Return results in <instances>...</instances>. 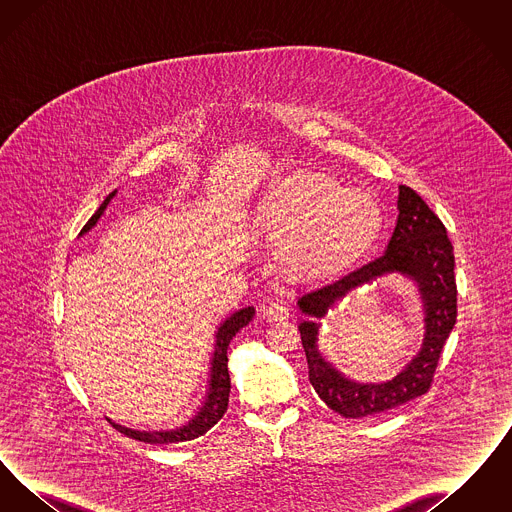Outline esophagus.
<instances>
[{"label":"esophagus","instance_id":"esophagus-1","mask_svg":"<svg viewBox=\"0 0 512 512\" xmlns=\"http://www.w3.org/2000/svg\"><path fill=\"white\" fill-rule=\"evenodd\" d=\"M288 315H290V309L282 299H270L267 305H263V317L272 320V322L286 320Z\"/></svg>","mask_w":512,"mask_h":512}]
</instances>
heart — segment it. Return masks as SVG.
Returning a JSON list of instances; mask_svg holds the SVG:
<instances>
[{
	"mask_svg": "<svg viewBox=\"0 0 512 512\" xmlns=\"http://www.w3.org/2000/svg\"><path fill=\"white\" fill-rule=\"evenodd\" d=\"M255 228L280 238V259L292 270H326L361 255L380 230V209L363 192L334 178L295 171L270 180L251 209Z\"/></svg>",
	"mask_w": 512,
	"mask_h": 512,
	"instance_id": "1",
	"label": "heart"
}]
</instances>
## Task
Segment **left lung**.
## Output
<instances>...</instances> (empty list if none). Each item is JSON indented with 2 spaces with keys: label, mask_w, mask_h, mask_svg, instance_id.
<instances>
[{
  "label": "left lung",
  "mask_w": 512,
  "mask_h": 512,
  "mask_svg": "<svg viewBox=\"0 0 512 512\" xmlns=\"http://www.w3.org/2000/svg\"><path fill=\"white\" fill-rule=\"evenodd\" d=\"M397 222L386 251L366 263L299 292L301 343L309 380L318 397L345 418L386 413L430 390L441 349L457 320L455 255L447 230L424 199L399 186ZM388 273H401L415 284L425 311V340L411 364L388 383H359L345 377L317 349V320L347 292Z\"/></svg>",
  "instance_id": "obj_1"
}]
</instances>
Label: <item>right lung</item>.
Returning <instances> with one entry per match:
<instances>
[{"label": "right lung", "instance_id": "right-lung-1", "mask_svg": "<svg viewBox=\"0 0 512 512\" xmlns=\"http://www.w3.org/2000/svg\"><path fill=\"white\" fill-rule=\"evenodd\" d=\"M117 190L105 197V201L99 205L98 211L94 213V217L84 224V228L80 230V236H84L86 232H90L101 215L105 213L107 205L111 203V199L115 197ZM255 317V307H244L240 311H236L234 315L226 318L219 328H217V340H215V351L211 357V370H209V388L203 405L199 407V411L180 428L174 430H159V432H146V430H132L121 426L117 422H111L121 434L128 438L138 439L144 443H180V441H190V439L203 436L207 430H211L222 414L228 409V393H230V374H228V343L232 338L247 326ZM111 420V418H107Z\"/></svg>", "mask_w": 512, "mask_h": 512}]
</instances>
